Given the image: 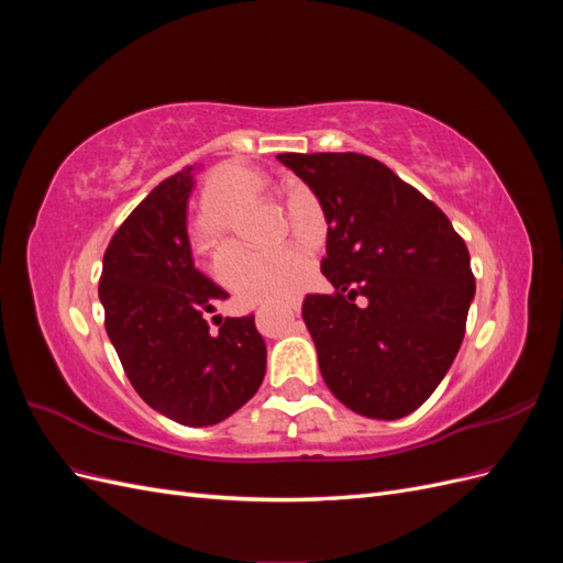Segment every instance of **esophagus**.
Returning <instances> with one entry per match:
<instances>
[{
    "instance_id": "34e87169",
    "label": "esophagus",
    "mask_w": 563,
    "mask_h": 563,
    "mask_svg": "<svg viewBox=\"0 0 563 563\" xmlns=\"http://www.w3.org/2000/svg\"><path fill=\"white\" fill-rule=\"evenodd\" d=\"M298 308H300V305H298V302H291V305H286V308H284V314H286L288 319H294V317L298 314Z\"/></svg>"
}]
</instances>
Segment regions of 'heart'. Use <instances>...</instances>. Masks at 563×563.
Masks as SVG:
<instances>
[{
    "label": "heart",
    "mask_w": 563,
    "mask_h": 563,
    "mask_svg": "<svg viewBox=\"0 0 563 563\" xmlns=\"http://www.w3.org/2000/svg\"><path fill=\"white\" fill-rule=\"evenodd\" d=\"M269 192V180L258 168L244 162L220 164L211 174L201 197V213L209 223L195 232V249L203 255H216L223 236L232 225H240L246 213ZM286 236L308 242L305 230L288 220ZM308 258L302 249L288 246L275 253L234 249L228 253L220 277L246 302H284L298 294L308 279Z\"/></svg>",
    "instance_id": "b5f03b06"
}]
</instances>
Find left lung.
<instances>
[{"mask_svg": "<svg viewBox=\"0 0 563 563\" xmlns=\"http://www.w3.org/2000/svg\"><path fill=\"white\" fill-rule=\"evenodd\" d=\"M327 216L321 272L302 300L321 378L350 411L397 420L444 380L474 298L470 251L446 213L360 152H284ZM367 302L356 306L355 298Z\"/></svg>", "mask_w": 563, "mask_h": 563, "instance_id": "8db88e82", "label": "left lung"}]
</instances>
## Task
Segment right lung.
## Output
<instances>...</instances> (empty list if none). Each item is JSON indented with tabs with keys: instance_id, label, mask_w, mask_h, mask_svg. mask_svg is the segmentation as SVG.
I'll return each mask as SVG.
<instances>
[{
	"instance_id": "right-lung-1",
	"label": "right lung",
	"mask_w": 563,
	"mask_h": 563,
	"mask_svg": "<svg viewBox=\"0 0 563 563\" xmlns=\"http://www.w3.org/2000/svg\"><path fill=\"white\" fill-rule=\"evenodd\" d=\"M192 166L135 207L103 255L106 331L141 399L187 428L232 416L258 391L267 350L249 317H209L228 294L192 263Z\"/></svg>"
}]
</instances>
